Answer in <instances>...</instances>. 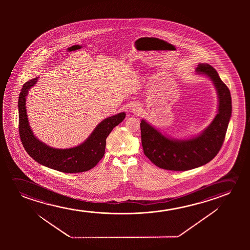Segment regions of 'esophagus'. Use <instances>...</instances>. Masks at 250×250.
<instances>
[{
    "mask_svg": "<svg viewBox=\"0 0 250 250\" xmlns=\"http://www.w3.org/2000/svg\"><path fill=\"white\" fill-rule=\"evenodd\" d=\"M131 110H132V112H133V113H139L141 112V107L137 105V106H135V107H133Z\"/></svg>",
    "mask_w": 250,
    "mask_h": 250,
    "instance_id": "esophagus-1",
    "label": "esophagus"
}]
</instances>
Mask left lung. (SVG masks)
Segmentation results:
<instances>
[{
    "mask_svg": "<svg viewBox=\"0 0 250 250\" xmlns=\"http://www.w3.org/2000/svg\"><path fill=\"white\" fill-rule=\"evenodd\" d=\"M195 71L213 83L219 98L218 113L202 133L185 140L171 139L142 120L144 154L158 167L171 171L191 170L212 161L222 147L232 110L230 93L212 65L201 63Z\"/></svg>",
    "mask_w": 250,
    "mask_h": 250,
    "instance_id": "8db88e82",
    "label": "left lung"
}]
</instances>
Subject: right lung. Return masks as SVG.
<instances>
[{
	"instance_id": "add662e5",
	"label": "right lung",
	"mask_w": 250,
	"mask_h": 250,
	"mask_svg": "<svg viewBox=\"0 0 250 250\" xmlns=\"http://www.w3.org/2000/svg\"><path fill=\"white\" fill-rule=\"evenodd\" d=\"M38 79L35 78L25 83L19 97V131L24 149L39 164L62 172L77 173L95 167L105 154L106 137L114 127L125 120V113L103 120L90 136L77 147L64 149L49 147L35 137L26 113V96Z\"/></svg>"
}]
</instances>
